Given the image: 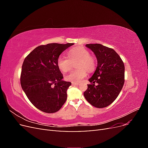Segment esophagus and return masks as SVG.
Returning <instances> with one entry per match:
<instances>
[{"instance_id":"34e87169","label":"esophagus","mask_w":148,"mask_h":148,"mask_svg":"<svg viewBox=\"0 0 148 148\" xmlns=\"http://www.w3.org/2000/svg\"><path fill=\"white\" fill-rule=\"evenodd\" d=\"M71 84H72V85L73 86H78V85L79 84V83H71Z\"/></svg>"}]
</instances>
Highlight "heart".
Returning <instances> with one entry per match:
<instances>
[{
    "label": "heart",
    "mask_w": 148,
    "mask_h": 148,
    "mask_svg": "<svg viewBox=\"0 0 148 148\" xmlns=\"http://www.w3.org/2000/svg\"><path fill=\"white\" fill-rule=\"evenodd\" d=\"M69 57L60 55L57 59V65L59 69L66 72L71 67V62L78 60L77 65L78 70L71 71L65 76L66 81L79 83L86 77L87 71L91 72L95 69L96 60L90 56L89 52L84 47H73L67 52Z\"/></svg>",
    "instance_id": "obj_1"
}]
</instances>
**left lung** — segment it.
Listing matches in <instances>:
<instances>
[{
  "label": "left lung",
  "instance_id": "1",
  "mask_svg": "<svg viewBox=\"0 0 148 148\" xmlns=\"http://www.w3.org/2000/svg\"><path fill=\"white\" fill-rule=\"evenodd\" d=\"M86 46L95 53L97 66L89 79L91 84H88L83 95L92 106L104 108L111 104L122 90L125 82L124 64L113 49L100 44H89Z\"/></svg>",
  "mask_w": 148,
  "mask_h": 148
}]
</instances>
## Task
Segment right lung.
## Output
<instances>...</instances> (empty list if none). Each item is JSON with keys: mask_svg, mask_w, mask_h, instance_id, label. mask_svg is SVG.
<instances>
[{"mask_svg": "<svg viewBox=\"0 0 148 148\" xmlns=\"http://www.w3.org/2000/svg\"><path fill=\"white\" fill-rule=\"evenodd\" d=\"M73 44L39 46L24 60L20 77L21 88L30 102L44 112H56L66 100V91L71 83L62 80L57 59L62 52Z\"/></svg>", "mask_w": 148, "mask_h": 148, "instance_id": "add662e5", "label": "right lung"}]
</instances>
